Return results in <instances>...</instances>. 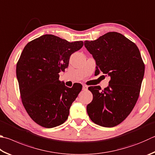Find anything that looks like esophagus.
I'll return each instance as SVG.
<instances>
[{"label": "esophagus", "mask_w": 155, "mask_h": 155, "mask_svg": "<svg viewBox=\"0 0 155 155\" xmlns=\"http://www.w3.org/2000/svg\"><path fill=\"white\" fill-rule=\"evenodd\" d=\"M83 89L84 90V91H87V90L88 89V86H87L85 85H83Z\"/></svg>", "instance_id": "34e87169"}]
</instances>
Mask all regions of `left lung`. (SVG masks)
<instances>
[{
    "instance_id": "left-lung-1",
    "label": "left lung",
    "mask_w": 155,
    "mask_h": 155,
    "mask_svg": "<svg viewBox=\"0 0 155 155\" xmlns=\"http://www.w3.org/2000/svg\"><path fill=\"white\" fill-rule=\"evenodd\" d=\"M96 64L95 73L110 77L108 86L89 87L92 102L87 106L95 124L112 127L123 122L138 99L144 74V64L136 45L116 32H108L95 41L84 42Z\"/></svg>"
}]
</instances>
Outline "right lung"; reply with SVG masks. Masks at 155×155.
<instances>
[{
  "mask_svg": "<svg viewBox=\"0 0 155 155\" xmlns=\"http://www.w3.org/2000/svg\"><path fill=\"white\" fill-rule=\"evenodd\" d=\"M83 46V41L70 43L52 35L41 36L25 46L16 75L24 108L39 125L55 127L68 119L82 85L69 88L59 81V73L68 68L70 55Z\"/></svg>",
  "mask_w": 155,
  "mask_h": 155,
  "instance_id": "add662e5",
  "label": "right lung"
}]
</instances>
